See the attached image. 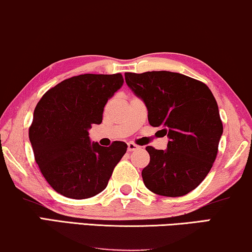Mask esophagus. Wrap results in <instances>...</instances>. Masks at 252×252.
I'll return each mask as SVG.
<instances>
[{"mask_svg":"<svg viewBox=\"0 0 252 252\" xmlns=\"http://www.w3.org/2000/svg\"><path fill=\"white\" fill-rule=\"evenodd\" d=\"M127 149H128L129 152H132L135 150H138V149H140V145L135 144L133 142H128V143H127Z\"/></svg>","mask_w":252,"mask_h":252,"instance_id":"obj_1","label":"esophagus"}]
</instances>
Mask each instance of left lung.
Here are the masks:
<instances>
[{"label":"left lung","instance_id":"8db88e82","mask_svg":"<svg viewBox=\"0 0 252 252\" xmlns=\"http://www.w3.org/2000/svg\"><path fill=\"white\" fill-rule=\"evenodd\" d=\"M126 84L144 101L148 119L168 135L167 150L147 147L150 162L142 170L151 192L188 194L205 180L223 134L217 102L205 83L170 71L126 72Z\"/></svg>","mask_w":252,"mask_h":252}]
</instances>
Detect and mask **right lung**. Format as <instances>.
<instances>
[{
	"instance_id": "add662e5",
	"label": "right lung",
	"mask_w": 252,
	"mask_h": 252,
	"mask_svg": "<svg viewBox=\"0 0 252 252\" xmlns=\"http://www.w3.org/2000/svg\"><path fill=\"white\" fill-rule=\"evenodd\" d=\"M122 74H84L64 79L42 96L29 127L35 161L54 191L87 199L107 188L127 144H91L89 130L102 123L103 108L122 87Z\"/></svg>"
}]
</instances>
